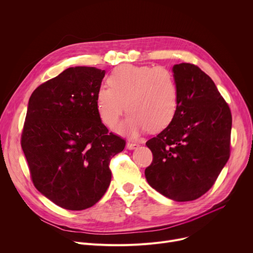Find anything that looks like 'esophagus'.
I'll return each mask as SVG.
<instances>
[{
  "instance_id": "1",
  "label": "esophagus",
  "mask_w": 253,
  "mask_h": 253,
  "mask_svg": "<svg viewBox=\"0 0 253 253\" xmlns=\"http://www.w3.org/2000/svg\"><path fill=\"white\" fill-rule=\"evenodd\" d=\"M126 147H127L128 150H135L139 147V144L138 143H133V142H127Z\"/></svg>"
}]
</instances>
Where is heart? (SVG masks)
Instances as JSON below:
<instances>
[{
  "instance_id": "obj_1",
  "label": "heart",
  "mask_w": 253,
  "mask_h": 253,
  "mask_svg": "<svg viewBox=\"0 0 253 253\" xmlns=\"http://www.w3.org/2000/svg\"><path fill=\"white\" fill-rule=\"evenodd\" d=\"M110 87L96 93V108L101 121L115 127L125 112L129 117L118 128L120 133L137 137L150 128L162 130L174 119L178 108L175 77L165 66L123 64L108 78Z\"/></svg>"
}]
</instances>
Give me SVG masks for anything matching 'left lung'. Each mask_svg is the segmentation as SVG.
<instances>
[{
  "label": "left lung",
  "mask_w": 253,
  "mask_h": 253,
  "mask_svg": "<svg viewBox=\"0 0 253 253\" xmlns=\"http://www.w3.org/2000/svg\"><path fill=\"white\" fill-rule=\"evenodd\" d=\"M178 108L172 122L147 141L153 162L144 175L177 202L193 201L213 185L230 158L232 115L211 78L191 63L172 68Z\"/></svg>",
  "instance_id": "1"
}]
</instances>
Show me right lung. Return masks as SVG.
<instances>
[{"label":"right lung","instance_id":"obj_1","mask_svg":"<svg viewBox=\"0 0 253 253\" xmlns=\"http://www.w3.org/2000/svg\"><path fill=\"white\" fill-rule=\"evenodd\" d=\"M104 75L89 66L69 68L40 85L29 100L21 148L33 182L68 210H84L100 200L111 183V159L125 148L97 112Z\"/></svg>","mask_w":253,"mask_h":253}]
</instances>
